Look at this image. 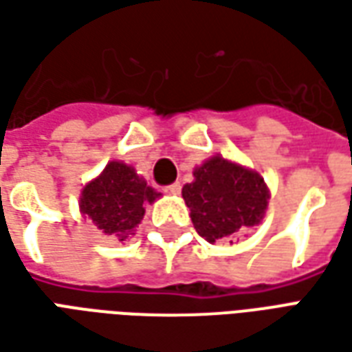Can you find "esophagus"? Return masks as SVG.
Segmentation results:
<instances>
[{"instance_id":"34e87169","label":"esophagus","mask_w":352,"mask_h":352,"mask_svg":"<svg viewBox=\"0 0 352 352\" xmlns=\"http://www.w3.org/2000/svg\"><path fill=\"white\" fill-rule=\"evenodd\" d=\"M164 192H166V194H173V196H175V194H181V183H171L168 184V186H164Z\"/></svg>"}]
</instances>
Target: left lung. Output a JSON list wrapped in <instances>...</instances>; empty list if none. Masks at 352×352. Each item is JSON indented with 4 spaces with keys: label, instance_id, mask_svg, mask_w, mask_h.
<instances>
[{
    "label": "left lung",
    "instance_id": "obj_1",
    "mask_svg": "<svg viewBox=\"0 0 352 352\" xmlns=\"http://www.w3.org/2000/svg\"><path fill=\"white\" fill-rule=\"evenodd\" d=\"M183 198L196 232L214 243L258 224L270 194L258 173L214 156L196 168L194 181L184 184Z\"/></svg>",
    "mask_w": 352,
    "mask_h": 352
}]
</instances>
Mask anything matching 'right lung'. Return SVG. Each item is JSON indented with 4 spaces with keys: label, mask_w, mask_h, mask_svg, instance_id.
I'll list each match as a JSON object with an SVG mask.
<instances>
[{
    "label": "right lung",
    "mask_w": 352,
    "mask_h": 352,
    "mask_svg": "<svg viewBox=\"0 0 352 352\" xmlns=\"http://www.w3.org/2000/svg\"><path fill=\"white\" fill-rule=\"evenodd\" d=\"M154 192L135 169L122 162H111L96 181L87 184L80 198V211L98 228L126 241L145 214V201H154Z\"/></svg>",
    "instance_id": "right-lung-1"
}]
</instances>
